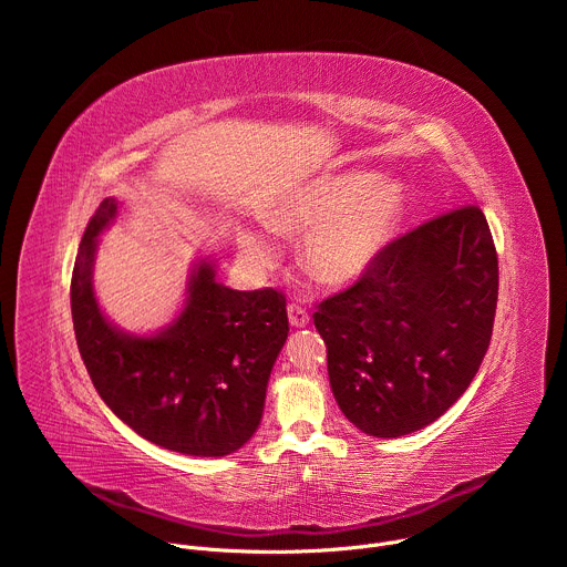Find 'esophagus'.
<instances>
[{
	"label": "esophagus",
	"instance_id": "34e87169",
	"mask_svg": "<svg viewBox=\"0 0 567 567\" xmlns=\"http://www.w3.org/2000/svg\"><path fill=\"white\" fill-rule=\"evenodd\" d=\"M287 313H289V326H291V328L300 330V328H307V326H309V313H307L302 307L289 305V307H287Z\"/></svg>",
	"mask_w": 567,
	"mask_h": 567
}]
</instances>
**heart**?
I'll use <instances>...</instances> for the list:
<instances>
[{
  "mask_svg": "<svg viewBox=\"0 0 567 567\" xmlns=\"http://www.w3.org/2000/svg\"><path fill=\"white\" fill-rule=\"evenodd\" d=\"M406 197L385 177L365 173L318 175L278 195L265 210L267 228L285 239H298V260L322 287H346L359 280L394 239ZM239 258L254 271L278 262L274 241L258 230L237 235Z\"/></svg>",
  "mask_w": 567,
  "mask_h": 567,
  "instance_id": "1",
  "label": "heart"
}]
</instances>
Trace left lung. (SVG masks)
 <instances>
[{"label":"left lung","mask_w":567,"mask_h":567,"mask_svg":"<svg viewBox=\"0 0 567 567\" xmlns=\"http://www.w3.org/2000/svg\"><path fill=\"white\" fill-rule=\"evenodd\" d=\"M496 302L498 256L477 206L390 241L357 285L313 313L343 415L374 437L440 420L487 354Z\"/></svg>","instance_id":"left-lung-1"}]
</instances>
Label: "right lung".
Wrapping results in <instances>:
<instances>
[{"label":"right lung","instance_id":"right-lung-1","mask_svg":"<svg viewBox=\"0 0 567 567\" xmlns=\"http://www.w3.org/2000/svg\"><path fill=\"white\" fill-rule=\"evenodd\" d=\"M116 213L114 197L101 202L71 276L73 332L92 383L121 422L156 446L197 457L235 453L260 426L289 332L287 300L276 289L224 287L215 262L202 258L171 326L154 334L116 328L94 293L99 237Z\"/></svg>","mask_w":567,"mask_h":567}]
</instances>
